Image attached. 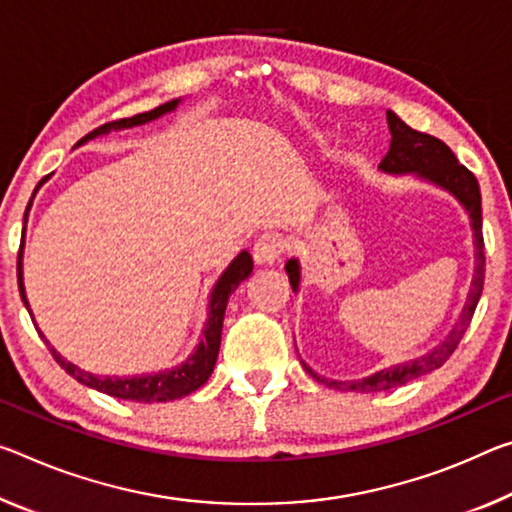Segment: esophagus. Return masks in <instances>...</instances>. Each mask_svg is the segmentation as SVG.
Here are the masks:
<instances>
[{"label":"esophagus","mask_w":512,"mask_h":512,"mask_svg":"<svg viewBox=\"0 0 512 512\" xmlns=\"http://www.w3.org/2000/svg\"><path fill=\"white\" fill-rule=\"evenodd\" d=\"M287 250V239L278 232H264L262 237H257L253 257L257 264H273L275 259Z\"/></svg>","instance_id":"obj_1"}]
</instances>
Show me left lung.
Listing matches in <instances>:
<instances>
[{
	"label": "left lung",
	"instance_id": "8db88e82",
	"mask_svg": "<svg viewBox=\"0 0 512 512\" xmlns=\"http://www.w3.org/2000/svg\"><path fill=\"white\" fill-rule=\"evenodd\" d=\"M387 125H389V134H392V141H389V150L383 157V161H380V168H383L385 173H394V175L415 173L419 177H424V180L442 186V189H446V191H451L453 196L462 202V207L467 209L469 218H472V230H474V239H476L474 241L476 243V273L472 280V289H469L465 310H462L458 323L449 332V337H446L433 353L424 355V358L399 364V367H392V369H383V371L373 373V376H369V378L351 380V383L321 378V376H316V373L307 367V364H303L305 371L310 373L312 378L319 380L321 385L342 389V392H383V389L401 387L408 383V380H415L419 376H424V373L440 369L442 364L451 358V353L458 348L462 335H465L469 323H472L478 298H481V294H483L485 250H483L481 189H478V180L474 177L472 170L460 164V161L456 159V154L451 152V148L444 141L435 139V136H431V134L417 132V129L408 127L392 111H387ZM285 269L289 273L291 289L298 291L300 266L296 259H289Z\"/></svg>",
	"mask_w": 512,
	"mask_h": 512
}]
</instances>
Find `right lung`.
Returning <instances> with one entry per match:
<instances>
[{
	"instance_id": "right-lung-1",
	"label": "right lung",
	"mask_w": 512,
	"mask_h": 512,
	"mask_svg": "<svg viewBox=\"0 0 512 512\" xmlns=\"http://www.w3.org/2000/svg\"><path fill=\"white\" fill-rule=\"evenodd\" d=\"M177 107V100L159 104L157 109L145 111V113H136L132 118H120V120H111V123H104L102 127L93 129L91 134H86L79 143H84L88 139H95V136L107 134L111 129H125V127H134V125H143L150 123V120L164 116L166 111H173ZM45 182V180H43ZM40 182V184H43ZM22 250V248H20ZM20 253H18V287H20V296L27 305V296H24V287H22V262H20ZM250 271H253V259L243 250V253L234 259V262L227 266V271L218 278L216 287L212 291V303H209V321L205 328V337L198 344L196 353L191 355L189 360L180 367L170 369V371H159L154 376H134V378H100L93 376V373L81 371L75 364H70L61 358L59 353L50 346V351L54 355V360L61 364V369H66L72 378L79 380L81 385L93 387L97 392H104L109 396H116V399H127V401H136V403H159V401H173V399H182V396L196 392L198 387L207 383V378L212 376L214 364L218 358V348H221V330H223V316H225V307H227V298L234 289H237L243 280L248 278ZM43 337V335H40ZM45 339V337H43Z\"/></svg>"
}]
</instances>
